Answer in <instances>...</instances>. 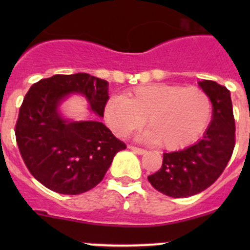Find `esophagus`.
I'll return each mask as SVG.
<instances>
[{"instance_id": "esophagus-1", "label": "esophagus", "mask_w": 250, "mask_h": 250, "mask_svg": "<svg viewBox=\"0 0 250 250\" xmlns=\"http://www.w3.org/2000/svg\"><path fill=\"white\" fill-rule=\"evenodd\" d=\"M128 148H129V150H132L133 152L138 153V155H144V153L146 152V150H144V148H140V147H137V146L129 145L128 146Z\"/></svg>"}]
</instances>
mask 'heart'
Wrapping results in <instances>:
<instances>
[{
	"label": "heart",
	"instance_id": "heart-1",
	"mask_svg": "<svg viewBox=\"0 0 250 250\" xmlns=\"http://www.w3.org/2000/svg\"><path fill=\"white\" fill-rule=\"evenodd\" d=\"M211 102L198 87L155 83L138 85L125 97H111L104 107L107 125L117 137H127L145 125L141 138L180 150L198 140L210 121Z\"/></svg>",
	"mask_w": 250,
	"mask_h": 250
}]
</instances>
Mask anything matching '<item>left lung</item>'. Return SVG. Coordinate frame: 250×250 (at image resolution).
Listing matches in <instances>:
<instances>
[{
  "label": "left lung",
  "mask_w": 250,
  "mask_h": 250,
  "mask_svg": "<svg viewBox=\"0 0 250 250\" xmlns=\"http://www.w3.org/2000/svg\"><path fill=\"white\" fill-rule=\"evenodd\" d=\"M200 87L213 105V120L203 138L185 150L163 153L162 167L147 176L156 190L169 197H190L208 188L233 152L236 127L230 90L208 80L200 82Z\"/></svg>",
  "instance_id": "8db88e82"
}]
</instances>
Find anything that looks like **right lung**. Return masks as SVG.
<instances>
[{
    "mask_svg": "<svg viewBox=\"0 0 250 250\" xmlns=\"http://www.w3.org/2000/svg\"><path fill=\"white\" fill-rule=\"evenodd\" d=\"M107 85L83 72L54 75L34 83L25 95L16 125L18 147L29 172L49 190L80 195L95 188L116 153L127 147L102 122H71L58 112L70 93H80L103 117Z\"/></svg>",
    "mask_w": 250,
    "mask_h": 250,
    "instance_id": "right-lung-1",
    "label": "right lung"
}]
</instances>
